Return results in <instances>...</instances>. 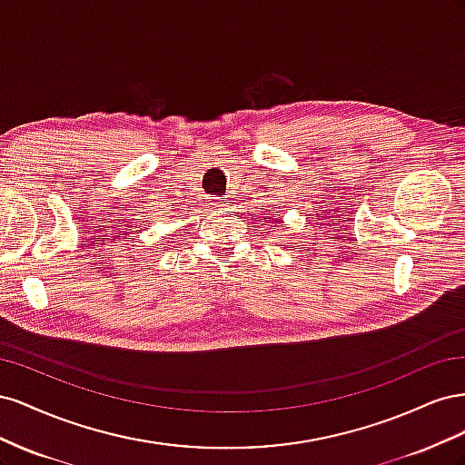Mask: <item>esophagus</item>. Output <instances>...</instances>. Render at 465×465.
Instances as JSON below:
<instances>
[{"instance_id":"obj_1","label":"esophagus","mask_w":465,"mask_h":465,"mask_svg":"<svg viewBox=\"0 0 465 465\" xmlns=\"http://www.w3.org/2000/svg\"><path fill=\"white\" fill-rule=\"evenodd\" d=\"M207 205H209L211 209H223V207H224V203H223L219 198H209Z\"/></svg>"}]
</instances>
